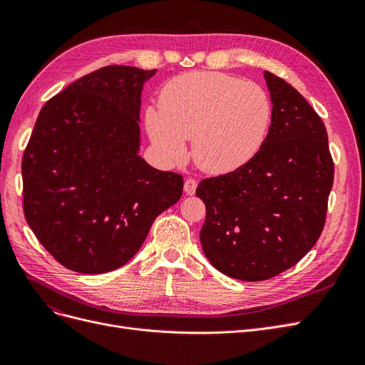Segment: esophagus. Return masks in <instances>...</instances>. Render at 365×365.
<instances>
[{
	"label": "esophagus",
	"instance_id": "esophagus-1",
	"mask_svg": "<svg viewBox=\"0 0 365 365\" xmlns=\"http://www.w3.org/2000/svg\"><path fill=\"white\" fill-rule=\"evenodd\" d=\"M196 187H197V182H196L193 178L185 180V182H184V192H185L187 195H195Z\"/></svg>",
	"mask_w": 365,
	"mask_h": 365
}]
</instances>
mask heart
I'll return each mask as SVG.
<instances>
[{"label":"heart","mask_w":365,"mask_h":365,"mask_svg":"<svg viewBox=\"0 0 365 365\" xmlns=\"http://www.w3.org/2000/svg\"><path fill=\"white\" fill-rule=\"evenodd\" d=\"M272 117L269 96L254 82L217 71H189L163 86L160 111L148 108V134L169 163L193 158L210 173L240 169L257 155Z\"/></svg>","instance_id":"b5f03b06"}]
</instances>
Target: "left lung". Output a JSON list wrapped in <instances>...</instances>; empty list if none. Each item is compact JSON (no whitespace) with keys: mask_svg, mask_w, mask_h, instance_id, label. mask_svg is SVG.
Here are the masks:
<instances>
[{"mask_svg":"<svg viewBox=\"0 0 365 365\" xmlns=\"http://www.w3.org/2000/svg\"><path fill=\"white\" fill-rule=\"evenodd\" d=\"M272 117L257 155L202 180L205 257L222 274L262 282L300 262L322 235L334 184L326 126L294 86L264 71Z\"/></svg>","mask_w":365,"mask_h":365,"instance_id":"8db88e82","label":"left lung"}]
</instances>
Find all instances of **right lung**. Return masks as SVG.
I'll list each match as a JSON object with an SVG mask.
<instances>
[{"label":"right lung","mask_w":365,"mask_h":365,"mask_svg":"<svg viewBox=\"0 0 365 365\" xmlns=\"http://www.w3.org/2000/svg\"><path fill=\"white\" fill-rule=\"evenodd\" d=\"M157 70L108 65L42 106L23 157L27 224L65 268L123 267L155 217L180 201L182 176L138 155L141 90Z\"/></svg>","instance_id":"obj_1"}]
</instances>
